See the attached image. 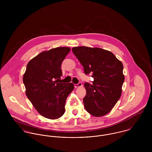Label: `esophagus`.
Instances as JSON below:
<instances>
[{"instance_id":"1","label":"esophagus","mask_w":152,"mask_h":152,"mask_svg":"<svg viewBox=\"0 0 152 152\" xmlns=\"http://www.w3.org/2000/svg\"><path fill=\"white\" fill-rule=\"evenodd\" d=\"M82 86H83V84H82L81 83H78L77 84H74V87H75V88H76L82 87Z\"/></svg>"}]
</instances>
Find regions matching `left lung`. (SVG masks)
Instances as JSON below:
<instances>
[{
  "label": "left lung",
  "mask_w": 152,
  "mask_h": 152,
  "mask_svg": "<svg viewBox=\"0 0 152 152\" xmlns=\"http://www.w3.org/2000/svg\"><path fill=\"white\" fill-rule=\"evenodd\" d=\"M72 51L84 67L85 74H91L94 78L92 84H84L85 109L96 117L105 115L121 96L125 81L122 62L112 52L101 48L81 46L73 47Z\"/></svg>",
  "instance_id": "obj_1"
}]
</instances>
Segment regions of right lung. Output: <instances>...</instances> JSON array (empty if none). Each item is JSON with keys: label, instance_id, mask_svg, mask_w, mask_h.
I'll list each match as a JSON object with an SVG mask.
<instances>
[{"label": "right lung", "instance_id": "right-lung-1", "mask_svg": "<svg viewBox=\"0 0 152 152\" xmlns=\"http://www.w3.org/2000/svg\"><path fill=\"white\" fill-rule=\"evenodd\" d=\"M70 50L61 47L40 53L28 63L23 75L26 96L46 118L56 119L63 115L66 98L74 89L71 83L57 82L62 76L61 63Z\"/></svg>", "mask_w": 152, "mask_h": 152}]
</instances>
